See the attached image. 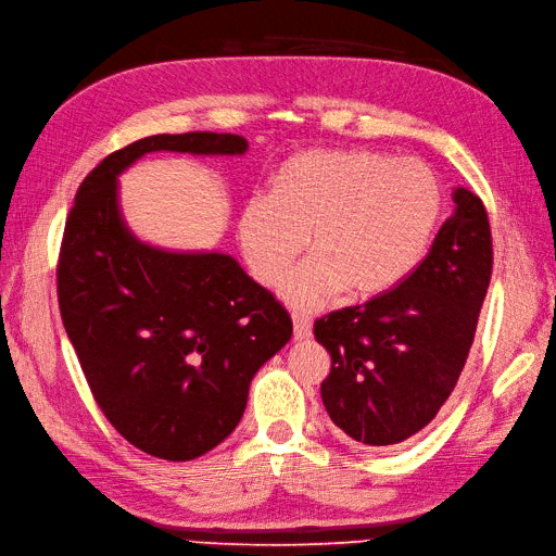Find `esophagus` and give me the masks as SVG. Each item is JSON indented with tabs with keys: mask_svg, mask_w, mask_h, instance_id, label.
Here are the masks:
<instances>
[{
	"mask_svg": "<svg viewBox=\"0 0 556 556\" xmlns=\"http://www.w3.org/2000/svg\"><path fill=\"white\" fill-rule=\"evenodd\" d=\"M292 326H294V340H306L312 336V320L306 316L294 314L292 316Z\"/></svg>",
	"mask_w": 556,
	"mask_h": 556,
	"instance_id": "esophagus-1",
	"label": "esophagus"
}]
</instances>
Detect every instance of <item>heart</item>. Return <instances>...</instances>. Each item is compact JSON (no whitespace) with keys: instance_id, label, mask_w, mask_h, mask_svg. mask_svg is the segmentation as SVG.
<instances>
[{"instance_id":"b5f03b06","label":"heart","mask_w":556,"mask_h":556,"mask_svg":"<svg viewBox=\"0 0 556 556\" xmlns=\"http://www.w3.org/2000/svg\"><path fill=\"white\" fill-rule=\"evenodd\" d=\"M442 216L438 176L414 159L366 150H312L290 156L268 197L238 214V244L258 286H276L303 238L313 256L278 282L280 300L314 312L348 292L376 298L412 274Z\"/></svg>"}]
</instances>
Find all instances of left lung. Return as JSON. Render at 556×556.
Instances as JSON below:
<instances>
[{"mask_svg": "<svg viewBox=\"0 0 556 556\" xmlns=\"http://www.w3.org/2000/svg\"><path fill=\"white\" fill-rule=\"evenodd\" d=\"M454 204L424 262L397 288L314 324L332 362L320 400L330 421L362 445H397L433 421L473 344L492 236L480 197L456 188Z\"/></svg>", "mask_w": 556, "mask_h": 556, "instance_id": "1", "label": "left lung"}]
</instances>
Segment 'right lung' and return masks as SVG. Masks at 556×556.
<instances>
[{
  "label": "right lung",
  "instance_id": "right-lung-1",
  "mask_svg": "<svg viewBox=\"0 0 556 556\" xmlns=\"http://www.w3.org/2000/svg\"><path fill=\"white\" fill-rule=\"evenodd\" d=\"M247 147L230 132L142 138L90 170L66 218L56 294L68 340L109 424L159 459H197L236 430L254 374L286 348L292 320L232 256L135 238L116 178L147 152Z\"/></svg>",
  "mask_w": 556,
  "mask_h": 556
}]
</instances>
